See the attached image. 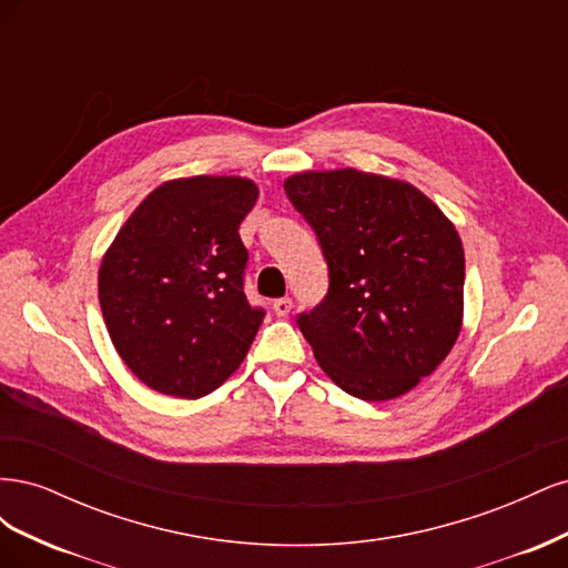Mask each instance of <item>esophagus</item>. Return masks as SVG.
<instances>
[{
  "label": "esophagus",
  "mask_w": 568,
  "mask_h": 568,
  "mask_svg": "<svg viewBox=\"0 0 568 568\" xmlns=\"http://www.w3.org/2000/svg\"><path fill=\"white\" fill-rule=\"evenodd\" d=\"M291 307H294V301H291L288 296L277 298V301L272 303V311H274V315H277V317H286L291 313Z\"/></svg>",
  "instance_id": "obj_1"
}]
</instances>
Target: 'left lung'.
<instances>
[{"label":"left lung","mask_w":568,"mask_h":568,"mask_svg":"<svg viewBox=\"0 0 568 568\" xmlns=\"http://www.w3.org/2000/svg\"><path fill=\"white\" fill-rule=\"evenodd\" d=\"M286 196L313 227L329 288L296 324L329 379L359 400L398 398L459 336L464 251L417 186L359 170L301 173Z\"/></svg>","instance_id":"8db88e82"}]
</instances>
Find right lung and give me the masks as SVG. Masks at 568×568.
Masks as SVG:
<instances>
[{"label":"right lung","mask_w":568,"mask_h":568,"mask_svg":"<svg viewBox=\"0 0 568 568\" xmlns=\"http://www.w3.org/2000/svg\"><path fill=\"white\" fill-rule=\"evenodd\" d=\"M257 201L242 178L165 182L104 255L99 303L118 355L149 388L196 400L244 363L265 311L244 284L239 225Z\"/></svg>","instance_id":"add662e5"}]
</instances>
